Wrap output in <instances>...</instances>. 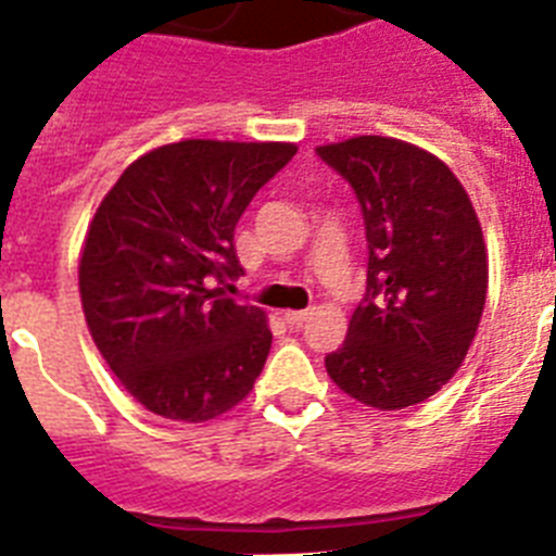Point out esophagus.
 <instances>
[{
  "label": "esophagus",
  "instance_id": "esophagus-1",
  "mask_svg": "<svg viewBox=\"0 0 556 556\" xmlns=\"http://www.w3.org/2000/svg\"><path fill=\"white\" fill-rule=\"evenodd\" d=\"M281 317H283V323H287V326L301 328L303 323L308 320V312H298V308H292V312H281Z\"/></svg>",
  "mask_w": 556,
  "mask_h": 556
}]
</instances>
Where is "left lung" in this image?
<instances>
[{"label": "left lung", "mask_w": 556, "mask_h": 556, "mask_svg": "<svg viewBox=\"0 0 556 556\" xmlns=\"http://www.w3.org/2000/svg\"><path fill=\"white\" fill-rule=\"evenodd\" d=\"M356 191L367 230V298L333 384L372 409H406L443 390L468 356L488 301V244L468 191L445 161L392 136L317 147Z\"/></svg>", "instance_id": "left-lung-1"}]
</instances>
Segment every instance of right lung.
I'll list each match as a JSON object with an SVG mask.
<instances>
[{
  "instance_id": "right-lung-1",
  "label": "right lung",
  "mask_w": 556,
  "mask_h": 556,
  "mask_svg": "<svg viewBox=\"0 0 556 556\" xmlns=\"http://www.w3.org/2000/svg\"><path fill=\"white\" fill-rule=\"evenodd\" d=\"M294 152L289 141H175L132 161L97 205L77 264L83 314L152 415L205 424L253 390L273 345L267 314L208 281L239 275L236 223Z\"/></svg>"
}]
</instances>
